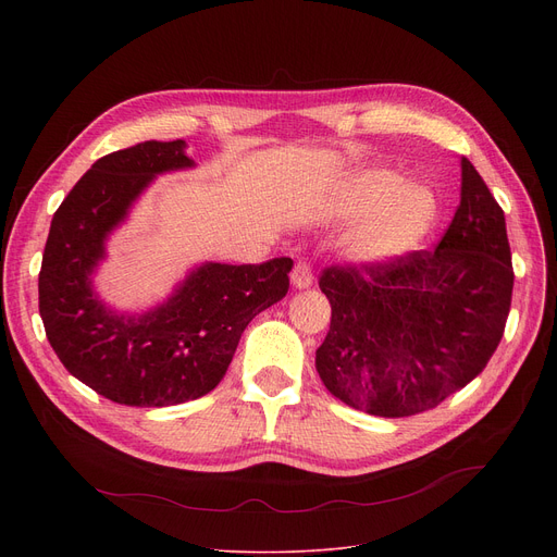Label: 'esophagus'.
I'll use <instances>...</instances> for the list:
<instances>
[{
    "mask_svg": "<svg viewBox=\"0 0 557 557\" xmlns=\"http://www.w3.org/2000/svg\"><path fill=\"white\" fill-rule=\"evenodd\" d=\"M290 284H294L296 288H309L313 284V275H311V269L307 261H298L294 271H290Z\"/></svg>",
    "mask_w": 557,
    "mask_h": 557,
    "instance_id": "1",
    "label": "esophagus"
}]
</instances>
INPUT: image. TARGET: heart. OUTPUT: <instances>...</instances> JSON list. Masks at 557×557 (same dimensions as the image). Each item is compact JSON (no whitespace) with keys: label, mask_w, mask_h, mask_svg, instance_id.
<instances>
[{"label":"heart","mask_w":557,"mask_h":557,"mask_svg":"<svg viewBox=\"0 0 557 557\" xmlns=\"http://www.w3.org/2000/svg\"><path fill=\"white\" fill-rule=\"evenodd\" d=\"M399 173L370 166L349 173L334 202V216L355 219L343 257L355 267H384L413 250L431 230L437 200L422 183L399 185Z\"/></svg>","instance_id":"obj_1"}]
</instances>
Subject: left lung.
Instances as JSON below:
<instances>
[{"mask_svg":"<svg viewBox=\"0 0 557 557\" xmlns=\"http://www.w3.org/2000/svg\"><path fill=\"white\" fill-rule=\"evenodd\" d=\"M506 216L460 158V205L433 252L384 267L327 269L332 325L315 370L343 404L406 418L465 388L499 345L512 298Z\"/></svg>","mask_w":557,"mask_h":557,"instance_id":"8db88e82","label":"left lung"}]
</instances>
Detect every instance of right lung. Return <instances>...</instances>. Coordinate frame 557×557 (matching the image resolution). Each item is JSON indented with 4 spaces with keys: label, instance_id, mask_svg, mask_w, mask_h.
I'll return each mask as SVG.
<instances>
[{
    "label": "right lung",
    "instance_id": "add662e5",
    "mask_svg": "<svg viewBox=\"0 0 557 557\" xmlns=\"http://www.w3.org/2000/svg\"><path fill=\"white\" fill-rule=\"evenodd\" d=\"M187 141H141L97 160L55 210L38 277L53 352L78 382L126 406L160 408L208 395L250 320L280 302L294 261L259 267L202 261L141 311L97 290L108 242L158 175L196 169Z\"/></svg>",
    "mask_w": 557,
    "mask_h": 557
}]
</instances>
